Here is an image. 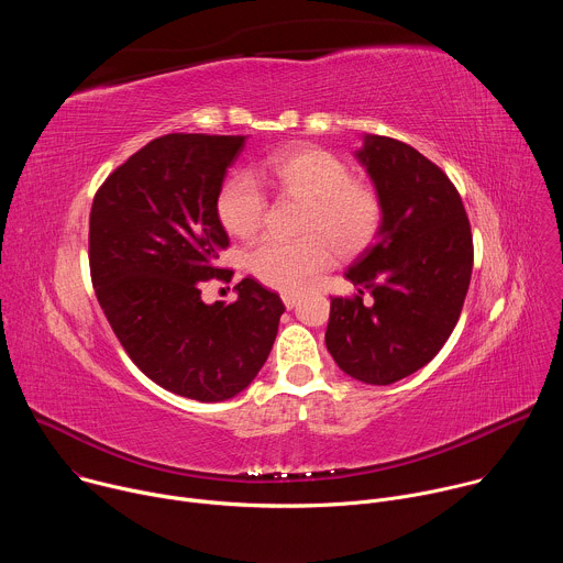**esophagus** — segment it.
Segmentation results:
<instances>
[{
  "label": "esophagus",
  "instance_id": "34e87169",
  "mask_svg": "<svg viewBox=\"0 0 563 563\" xmlns=\"http://www.w3.org/2000/svg\"><path fill=\"white\" fill-rule=\"evenodd\" d=\"M300 300V296L298 294H289V291H285L283 294V302H285V307L287 309H291V307H296V302Z\"/></svg>",
  "mask_w": 563,
  "mask_h": 563
}]
</instances>
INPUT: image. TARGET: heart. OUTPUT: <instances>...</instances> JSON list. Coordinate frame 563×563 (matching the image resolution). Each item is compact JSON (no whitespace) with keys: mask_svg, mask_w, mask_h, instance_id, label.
<instances>
[{"mask_svg":"<svg viewBox=\"0 0 563 563\" xmlns=\"http://www.w3.org/2000/svg\"><path fill=\"white\" fill-rule=\"evenodd\" d=\"M254 174L274 189L307 200L302 233L309 235L300 240L269 235L247 254L250 272L274 289H302L334 263V249L341 256L361 252L383 222L376 187L352 178L345 159L328 148L294 146L272 153ZM257 181L247 172H235L218 189L216 213L233 238L254 235L265 220L267 196Z\"/></svg>","mask_w":563,"mask_h":563,"instance_id":"1","label":"heart"}]
</instances>
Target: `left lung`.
<instances>
[{
	"mask_svg": "<svg viewBox=\"0 0 563 563\" xmlns=\"http://www.w3.org/2000/svg\"><path fill=\"white\" fill-rule=\"evenodd\" d=\"M358 159L380 194L383 222L345 274L358 294L332 298L325 343L352 378L389 385L450 339L470 287L472 231L452 180L410 144L365 135ZM365 290L372 306L362 305Z\"/></svg>",
	"mask_w": 563,
	"mask_h": 563,
	"instance_id": "1",
	"label": "left lung"
}]
</instances>
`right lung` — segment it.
<instances>
[{"mask_svg": "<svg viewBox=\"0 0 563 563\" xmlns=\"http://www.w3.org/2000/svg\"><path fill=\"white\" fill-rule=\"evenodd\" d=\"M243 148V135L155 137L100 185L89 218L91 280L120 345L153 383L202 404L256 378L285 311L252 276L229 305L200 298L233 278L216 265L229 247L216 196Z\"/></svg>", "mask_w": 563, "mask_h": 563, "instance_id": "obj_1", "label": "right lung"}]
</instances>
